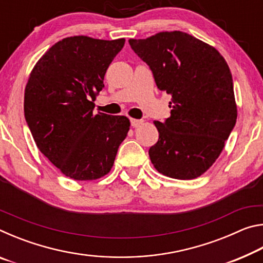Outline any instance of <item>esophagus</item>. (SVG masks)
<instances>
[{
	"label": "esophagus",
	"mask_w": 263,
	"mask_h": 263,
	"mask_svg": "<svg viewBox=\"0 0 263 263\" xmlns=\"http://www.w3.org/2000/svg\"><path fill=\"white\" fill-rule=\"evenodd\" d=\"M142 123H144V121H141V119H135V118L131 119V125H132L133 127L140 126Z\"/></svg>",
	"instance_id": "1"
}]
</instances>
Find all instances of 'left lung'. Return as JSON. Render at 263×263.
I'll use <instances>...</instances> for the list:
<instances>
[{
    "label": "left lung",
    "mask_w": 263,
    "mask_h": 263,
    "mask_svg": "<svg viewBox=\"0 0 263 263\" xmlns=\"http://www.w3.org/2000/svg\"><path fill=\"white\" fill-rule=\"evenodd\" d=\"M160 90L172 95L171 117L155 121V169L179 180L201 176L216 161L237 122L232 74L215 47L182 31L130 39Z\"/></svg>",
    "instance_id": "left-lung-1"
}]
</instances>
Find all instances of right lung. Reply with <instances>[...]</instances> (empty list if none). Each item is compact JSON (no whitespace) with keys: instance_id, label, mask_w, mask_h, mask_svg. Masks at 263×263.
I'll return each instance as SVG.
<instances>
[{"instance_id":"obj_1","label":"right lung","mask_w":263,"mask_h":263,"mask_svg":"<svg viewBox=\"0 0 263 263\" xmlns=\"http://www.w3.org/2000/svg\"><path fill=\"white\" fill-rule=\"evenodd\" d=\"M124 44V38L62 39L38 60L26 83L24 116L35 145L73 180L108 174L130 130L125 116L92 114L106 69Z\"/></svg>"}]
</instances>
